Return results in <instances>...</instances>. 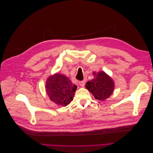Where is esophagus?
Instances as JSON below:
<instances>
[{
	"label": "esophagus",
	"mask_w": 153,
	"mask_h": 153,
	"mask_svg": "<svg viewBox=\"0 0 153 153\" xmlns=\"http://www.w3.org/2000/svg\"><path fill=\"white\" fill-rule=\"evenodd\" d=\"M79 85L81 86V87H84L85 85V81H81L79 82Z\"/></svg>",
	"instance_id": "esophagus-1"
}]
</instances>
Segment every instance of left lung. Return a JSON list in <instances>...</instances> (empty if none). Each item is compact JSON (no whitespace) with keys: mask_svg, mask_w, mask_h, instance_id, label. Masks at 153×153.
Returning <instances> with one entry per match:
<instances>
[{"mask_svg":"<svg viewBox=\"0 0 153 153\" xmlns=\"http://www.w3.org/2000/svg\"><path fill=\"white\" fill-rule=\"evenodd\" d=\"M93 75L94 78L86 83L85 87L93 94L96 100L104 101L113 92L114 83L103 71L94 73Z\"/></svg>","mask_w":153,"mask_h":153,"instance_id":"8db88e82","label":"left lung"}]
</instances>
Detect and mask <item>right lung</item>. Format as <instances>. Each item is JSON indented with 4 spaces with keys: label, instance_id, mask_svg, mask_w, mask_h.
I'll return each instance as SVG.
<instances>
[{
    "label": "right lung",
    "instance_id": "1",
    "mask_svg": "<svg viewBox=\"0 0 153 153\" xmlns=\"http://www.w3.org/2000/svg\"><path fill=\"white\" fill-rule=\"evenodd\" d=\"M76 88L69 78L58 73L50 76L46 84V91L51 101L63 106L70 103Z\"/></svg>",
    "mask_w": 153,
    "mask_h": 153
}]
</instances>
